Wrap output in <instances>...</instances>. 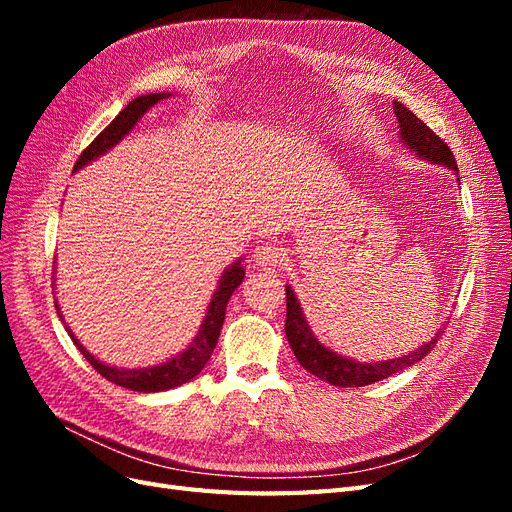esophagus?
I'll return each instance as SVG.
<instances>
[{
  "mask_svg": "<svg viewBox=\"0 0 512 512\" xmlns=\"http://www.w3.org/2000/svg\"><path fill=\"white\" fill-rule=\"evenodd\" d=\"M282 260H284L282 247H277L275 243L256 245V250H254L256 267H260V269H275L277 265H282Z\"/></svg>",
  "mask_w": 512,
  "mask_h": 512,
  "instance_id": "esophagus-1",
  "label": "esophagus"
}]
</instances>
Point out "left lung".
<instances>
[{
    "instance_id": "obj_1",
    "label": "left lung",
    "mask_w": 512,
    "mask_h": 512,
    "mask_svg": "<svg viewBox=\"0 0 512 512\" xmlns=\"http://www.w3.org/2000/svg\"><path fill=\"white\" fill-rule=\"evenodd\" d=\"M393 111L399 121L401 141H404L412 151H416L421 158H425L429 162H436V164H444L451 170H455V173H459L451 147H448L436 132H433L429 126H425V123L418 119L412 111H408L404 104L395 102ZM284 331L288 337V344H290L294 356H297V361L301 363V367L307 369L309 374L320 378L322 382H329L333 386H342V389H348V386L374 384L378 380H384V378L397 374V371H401V369H408L410 365H414L418 361H423L444 333V331H440L429 344L421 346L416 352L399 356V359L380 361V363H356V361L344 359V356L331 352L329 348H324L318 342L314 333L309 331L307 322L303 318V312H301V305H299L297 297H294L290 286H286V327H284Z\"/></svg>"
}]
</instances>
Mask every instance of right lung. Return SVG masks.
Listing matches in <instances>:
<instances>
[{
  "mask_svg": "<svg viewBox=\"0 0 512 512\" xmlns=\"http://www.w3.org/2000/svg\"><path fill=\"white\" fill-rule=\"evenodd\" d=\"M170 94H149V96H138L134 98L123 111L108 123V126L91 141L89 147L83 149V153L79 156L74 164V170H79L81 166H85L87 162H91L94 158L102 156L106 149H111L113 145H117L123 136H126L134 123L141 119L147 108H151L156 102L168 98ZM245 271L241 267V260H237L235 265L228 267L222 275L220 286L215 290L213 299L209 303L207 316L203 320V327H200L196 339L192 342V346L181 352L175 359L166 361L164 365L158 367H145V369H117V367H108L104 363H100L98 359L91 356L83 344L72 335V331L68 329L72 342L76 344V348L81 350V354L89 361V365L94 367L102 378H106L108 382H113L117 386H123V389L130 391H138V393H158V391H168L175 389V386H181L185 382H190L194 376H198L203 367L207 365V361L211 359V352L218 344V337L222 331L224 324V316H226V305L230 294L237 290V286L243 282Z\"/></svg>",
  "mask_w": 512,
  "mask_h": 512,
  "instance_id": "add662e5",
  "label": "right lung"
}]
</instances>
